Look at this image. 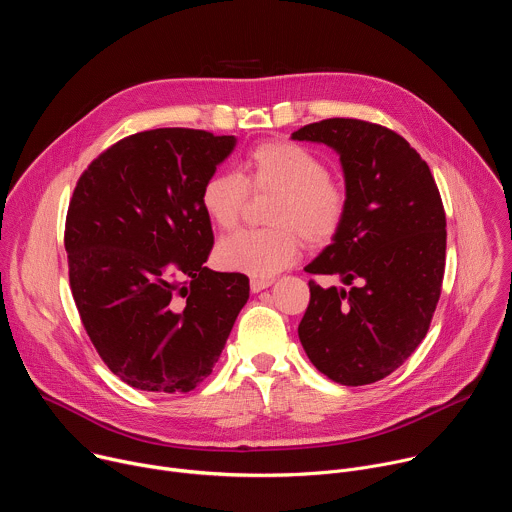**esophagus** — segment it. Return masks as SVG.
Wrapping results in <instances>:
<instances>
[{
    "label": "esophagus",
    "mask_w": 512,
    "mask_h": 512,
    "mask_svg": "<svg viewBox=\"0 0 512 512\" xmlns=\"http://www.w3.org/2000/svg\"><path fill=\"white\" fill-rule=\"evenodd\" d=\"M273 283V279H263V277H251V281H249V285H251V291L253 294H257V291H261V289H265V287H269Z\"/></svg>",
    "instance_id": "34e87169"
}]
</instances>
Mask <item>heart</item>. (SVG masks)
<instances>
[{
  "label": "heart",
  "instance_id": "heart-1",
  "mask_svg": "<svg viewBox=\"0 0 512 512\" xmlns=\"http://www.w3.org/2000/svg\"><path fill=\"white\" fill-rule=\"evenodd\" d=\"M253 194H273L269 229H245L214 249V263L225 271L273 277L294 265L304 239L330 243L348 212L346 190L328 176L326 162L296 141H265L245 156L241 172H214L200 190V204L218 229H233Z\"/></svg>",
  "mask_w": 512,
  "mask_h": 512
}]
</instances>
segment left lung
<instances>
[{
    "label": "left lung",
    "instance_id": "1",
    "mask_svg": "<svg viewBox=\"0 0 512 512\" xmlns=\"http://www.w3.org/2000/svg\"><path fill=\"white\" fill-rule=\"evenodd\" d=\"M291 137L340 154L348 212L306 271L352 285L324 289L310 279L298 334L328 379L371 385L397 371L429 330L446 269L444 202L425 160L385 125L332 117Z\"/></svg>",
    "mask_w": 512,
    "mask_h": 512
}]
</instances>
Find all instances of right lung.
Masks as SVG:
<instances>
[{
	"mask_svg": "<svg viewBox=\"0 0 512 512\" xmlns=\"http://www.w3.org/2000/svg\"><path fill=\"white\" fill-rule=\"evenodd\" d=\"M233 135L162 127L113 143L72 192L64 249L81 322L109 371L139 391L188 393L221 356L249 277L204 267V180Z\"/></svg>",
	"mask_w": 512,
	"mask_h": 512,
	"instance_id": "right-lung-1",
	"label": "right lung"
}]
</instances>
